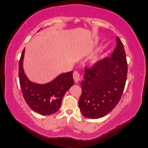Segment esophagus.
Segmentation results:
<instances>
[{
    "mask_svg": "<svg viewBox=\"0 0 148 148\" xmlns=\"http://www.w3.org/2000/svg\"><path fill=\"white\" fill-rule=\"evenodd\" d=\"M73 78L75 81V82H78L79 80H81V75L80 73L77 71H75L73 72Z\"/></svg>",
    "mask_w": 148,
    "mask_h": 148,
    "instance_id": "esophagus-1",
    "label": "esophagus"
}]
</instances>
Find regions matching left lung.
<instances>
[{"instance_id":"8db88e82","label":"left lung","mask_w":148,"mask_h":148,"mask_svg":"<svg viewBox=\"0 0 148 148\" xmlns=\"http://www.w3.org/2000/svg\"><path fill=\"white\" fill-rule=\"evenodd\" d=\"M116 48L111 56L84 67V80L79 99L81 112L86 118H102L111 112L120 100L127 76V62L123 45L116 37Z\"/></svg>"}]
</instances>
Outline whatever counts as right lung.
I'll use <instances>...</instances> for the list:
<instances>
[{
    "label": "right lung",
    "mask_w": 148,
    "mask_h": 148,
    "mask_svg": "<svg viewBox=\"0 0 148 148\" xmlns=\"http://www.w3.org/2000/svg\"><path fill=\"white\" fill-rule=\"evenodd\" d=\"M25 48L19 62V80L25 102L34 111L42 115L55 113L62 104L66 92L74 84L72 71L60 74L51 82L45 84L34 83L29 80L23 69Z\"/></svg>",
    "instance_id": "1"
}]
</instances>
